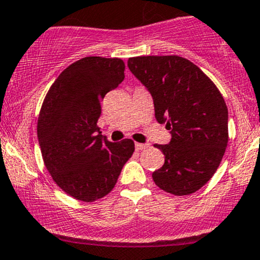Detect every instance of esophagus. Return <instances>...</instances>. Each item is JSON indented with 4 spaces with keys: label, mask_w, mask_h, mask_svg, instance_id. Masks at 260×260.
Returning a JSON list of instances; mask_svg holds the SVG:
<instances>
[{
    "label": "esophagus",
    "mask_w": 260,
    "mask_h": 260,
    "mask_svg": "<svg viewBox=\"0 0 260 260\" xmlns=\"http://www.w3.org/2000/svg\"><path fill=\"white\" fill-rule=\"evenodd\" d=\"M135 146H136V149H137V151H142V149L147 148L149 145L148 143H136Z\"/></svg>",
    "instance_id": "1"
}]
</instances>
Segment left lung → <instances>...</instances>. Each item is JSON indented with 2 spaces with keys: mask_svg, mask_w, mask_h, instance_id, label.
<instances>
[{
  "mask_svg": "<svg viewBox=\"0 0 260 260\" xmlns=\"http://www.w3.org/2000/svg\"><path fill=\"white\" fill-rule=\"evenodd\" d=\"M128 68L151 93L157 122L171 133L156 145L165 164L152 174L161 190L176 196L200 190L226 149L228 108L219 89L193 62L177 55L137 56Z\"/></svg>",
  "mask_w": 260,
  "mask_h": 260,
  "instance_id": "obj_1",
  "label": "left lung"
}]
</instances>
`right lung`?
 <instances>
[{"instance_id": "add662e5", "label": "right lung", "mask_w": 260, "mask_h": 260, "mask_svg": "<svg viewBox=\"0 0 260 260\" xmlns=\"http://www.w3.org/2000/svg\"><path fill=\"white\" fill-rule=\"evenodd\" d=\"M118 57L88 56L57 77L44 99L38 138L52 180L77 200L104 198L135 152L132 140L109 142L96 125L101 102L124 79Z\"/></svg>"}]
</instances>
